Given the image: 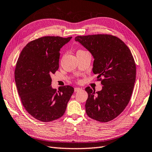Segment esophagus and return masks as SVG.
Segmentation results:
<instances>
[{
	"mask_svg": "<svg viewBox=\"0 0 152 152\" xmlns=\"http://www.w3.org/2000/svg\"><path fill=\"white\" fill-rule=\"evenodd\" d=\"M82 89L81 88H79V87H75V88L74 89V91H75V92H77V91H80V90H81Z\"/></svg>",
	"mask_w": 152,
	"mask_h": 152,
	"instance_id": "obj_1",
	"label": "esophagus"
}]
</instances>
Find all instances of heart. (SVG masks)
Returning a JSON list of instances; mask_svg holds the SVG:
<instances>
[{
    "label": "heart",
    "instance_id": "heart-1",
    "mask_svg": "<svg viewBox=\"0 0 152 152\" xmlns=\"http://www.w3.org/2000/svg\"><path fill=\"white\" fill-rule=\"evenodd\" d=\"M79 51H80V50H79Z\"/></svg>",
    "mask_w": 152,
    "mask_h": 152
}]
</instances>
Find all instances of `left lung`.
Masks as SVG:
<instances>
[{
	"instance_id": "left-lung-1",
	"label": "left lung",
	"mask_w": 152,
	"mask_h": 152,
	"mask_svg": "<svg viewBox=\"0 0 152 152\" xmlns=\"http://www.w3.org/2000/svg\"><path fill=\"white\" fill-rule=\"evenodd\" d=\"M93 55V72L101 80L102 89H85L88 98L85 104L87 115L107 122L118 116L129 102L136 80V64L132 53L115 36L98 34L75 38Z\"/></svg>"
}]
</instances>
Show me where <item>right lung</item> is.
<instances>
[{
	"instance_id": "add662e5",
	"label": "right lung",
	"mask_w": 152,
	"mask_h": 152,
	"mask_svg": "<svg viewBox=\"0 0 152 152\" xmlns=\"http://www.w3.org/2000/svg\"><path fill=\"white\" fill-rule=\"evenodd\" d=\"M72 37L47 36L26 45L18 59L15 82L21 103L30 115L42 122L61 117L74 91L70 86L57 91L50 75L59 68V50Z\"/></svg>"
}]
</instances>
